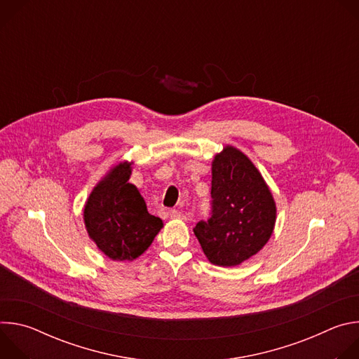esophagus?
<instances>
[{
  "mask_svg": "<svg viewBox=\"0 0 359 359\" xmlns=\"http://www.w3.org/2000/svg\"><path fill=\"white\" fill-rule=\"evenodd\" d=\"M170 217H173V219H184V215L182 212L173 209V210H170Z\"/></svg>",
  "mask_w": 359,
  "mask_h": 359,
  "instance_id": "1",
  "label": "esophagus"
}]
</instances>
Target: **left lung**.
I'll list each match as a JSON object with an SVG mask.
<instances>
[{
    "instance_id": "1",
    "label": "left lung",
    "mask_w": 359,
    "mask_h": 359,
    "mask_svg": "<svg viewBox=\"0 0 359 359\" xmlns=\"http://www.w3.org/2000/svg\"><path fill=\"white\" fill-rule=\"evenodd\" d=\"M212 212L193 229L210 263L238 266L257 254L276 224V203L251 161L226 146L212 165Z\"/></svg>"
}]
</instances>
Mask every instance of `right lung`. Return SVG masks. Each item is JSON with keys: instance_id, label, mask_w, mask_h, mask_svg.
Returning a JSON list of instances; mask_svg holds the SVG:
<instances>
[{"instance_id": "obj_1", "label": "right lung", "mask_w": 359, "mask_h": 359, "mask_svg": "<svg viewBox=\"0 0 359 359\" xmlns=\"http://www.w3.org/2000/svg\"><path fill=\"white\" fill-rule=\"evenodd\" d=\"M130 163L115 166L90 193L83 210L89 237L116 262L135 260L151 244L163 223L147 212L135 184Z\"/></svg>"}]
</instances>
